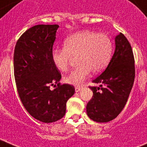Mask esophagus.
Instances as JSON below:
<instances>
[{
	"label": "esophagus",
	"instance_id": "1",
	"mask_svg": "<svg viewBox=\"0 0 147 147\" xmlns=\"http://www.w3.org/2000/svg\"><path fill=\"white\" fill-rule=\"evenodd\" d=\"M75 89H76V92H78L81 91L82 88H81V87H78V86H76V88H75Z\"/></svg>",
	"mask_w": 147,
	"mask_h": 147
}]
</instances>
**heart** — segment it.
<instances>
[{"instance_id":"1","label":"heart","mask_w":147,"mask_h":147,"mask_svg":"<svg viewBox=\"0 0 147 147\" xmlns=\"http://www.w3.org/2000/svg\"><path fill=\"white\" fill-rule=\"evenodd\" d=\"M113 53V42L106 34L82 31L66 38L63 49H54L51 60L61 71L69 69L71 58L77 57L78 66L65 81L75 86L82 85L90 71L98 74L108 65Z\"/></svg>"}]
</instances>
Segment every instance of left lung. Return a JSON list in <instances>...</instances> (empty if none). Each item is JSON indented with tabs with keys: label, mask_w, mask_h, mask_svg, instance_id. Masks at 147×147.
Wrapping results in <instances>:
<instances>
[{
	"label": "left lung",
	"mask_w": 147,
	"mask_h": 147,
	"mask_svg": "<svg viewBox=\"0 0 147 147\" xmlns=\"http://www.w3.org/2000/svg\"><path fill=\"white\" fill-rule=\"evenodd\" d=\"M115 51L106 70L89 87L93 96L86 106L89 118L107 123L117 117L128 100L135 78L134 57L129 42L122 33L115 38Z\"/></svg>",
	"instance_id": "obj_1"
}]
</instances>
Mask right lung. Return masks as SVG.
<instances>
[{"instance_id":"obj_1","label":"right lung","mask_w":147,"mask_h":147,"mask_svg":"<svg viewBox=\"0 0 147 147\" xmlns=\"http://www.w3.org/2000/svg\"><path fill=\"white\" fill-rule=\"evenodd\" d=\"M59 27H32L20 37L14 49V72L19 97L32 117L45 123L58 121L65 116L66 102L75 93L74 86L60 85L61 73L51 60ZM54 84L58 87L51 90L50 86Z\"/></svg>"}]
</instances>
